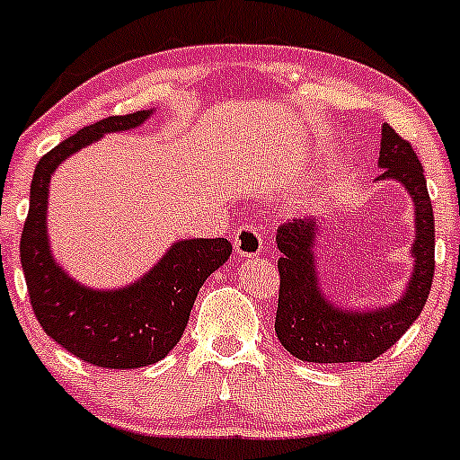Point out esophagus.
I'll return each mask as SVG.
<instances>
[{
	"label": "esophagus",
	"mask_w": 460,
	"mask_h": 460,
	"mask_svg": "<svg viewBox=\"0 0 460 460\" xmlns=\"http://www.w3.org/2000/svg\"><path fill=\"white\" fill-rule=\"evenodd\" d=\"M232 239H234L232 243H234V252L239 257H257L263 248L261 232L254 228V226H241Z\"/></svg>",
	"instance_id": "obj_1"
}]
</instances>
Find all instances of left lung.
Wrapping results in <instances>:
<instances>
[{"label": "left lung", "instance_id": "obj_1", "mask_svg": "<svg viewBox=\"0 0 460 460\" xmlns=\"http://www.w3.org/2000/svg\"><path fill=\"white\" fill-rule=\"evenodd\" d=\"M378 165L381 179H394L414 201L416 239L411 243V270L403 296L378 310H341L321 290L314 265L319 219H292L277 230L279 305L277 330L283 348L307 363H370L392 348L419 319L432 290L434 277V212L423 165L410 141L392 126L381 128Z\"/></svg>", "mask_w": 460, "mask_h": 460}]
</instances>
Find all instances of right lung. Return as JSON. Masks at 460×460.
Instances as JSON below:
<instances>
[{
  "mask_svg": "<svg viewBox=\"0 0 460 460\" xmlns=\"http://www.w3.org/2000/svg\"><path fill=\"white\" fill-rule=\"evenodd\" d=\"M150 115L153 111L108 117L44 155L32 174L19 243L28 296L44 332L82 361L111 370H135L168 357L186 330L199 288L232 254L228 239L177 241L148 274L121 290H93L55 263L46 228L50 174L106 132L130 130Z\"/></svg>",
  "mask_w": 460,
  "mask_h": 460,
  "instance_id": "obj_1",
  "label": "right lung"
}]
</instances>
